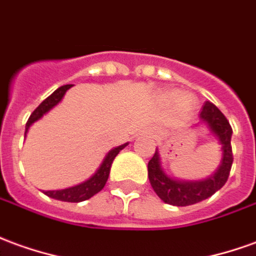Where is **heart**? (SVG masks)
<instances>
[{"mask_svg": "<svg viewBox=\"0 0 256 256\" xmlns=\"http://www.w3.org/2000/svg\"><path fill=\"white\" fill-rule=\"evenodd\" d=\"M169 98L170 100H176L178 98V94L176 92H170L169 94ZM176 105H178V110H182V112H188V110L192 108V97L191 96H187V94H184V96H180L178 98V101H176Z\"/></svg>", "mask_w": 256, "mask_h": 256, "instance_id": "b5f03b06", "label": "heart"}]
</instances>
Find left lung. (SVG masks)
Here are the masks:
<instances>
[{
    "label": "left lung",
    "mask_w": 256,
    "mask_h": 256,
    "mask_svg": "<svg viewBox=\"0 0 256 256\" xmlns=\"http://www.w3.org/2000/svg\"><path fill=\"white\" fill-rule=\"evenodd\" d=\"M198 124H204L220 144V164L214 172V174L206 178L183 180L166 173L160 162L159 150L156 148L154 156L148 162V178L156 196L165 204H170L174 206H187L201 202L214 196L218 190H220L228 182V173L233 164V154L230 144L233 130L230 128V123L220 110H218V106L206 101L200 114V122Z\"/></svg>",
    "instance_id": "1"
}]
</instances>
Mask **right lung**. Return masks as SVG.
<instances>
[{
    "mask_svg": "<svg viewBox=\"0 0 256 256\" xmlns=\"http://www.w3.org/2000/svg\"><path fill=\"white\" fill-rule=\"evenodd\" d=\"M70 87H72V84H66L60 87V88H56L50 97L46 98V100L36 108L34 112L30 115L28 123H26L24 137H26V134H28L30 126L34 122H37V120H40L42 116L52 110L54 106H56V105L62 101V98H64V96L66 94V91L69 90ZM126 146H128V142H124L122 146L112 148L110 152L105 155V158H104V160L101 162L100 168L96 170V173H94L90 178H87L86 182H83V183L76 184V186H73V187H68V188H64V190L44 191V194L50 196V198L60 200V201H65V202H82V201H86V200H88V198H91L92 196H96L97 192H100V191L102 190L104 186L106 183V180L110 178V166H112V162H114L115 156L120 152Z\"/></svg>",
    "mask_w": 256,
    "mask_h": 256,
    "instance_id": "obj_1",
    "label": "right lung"
}]
</instances>
